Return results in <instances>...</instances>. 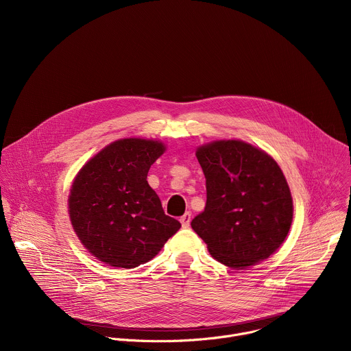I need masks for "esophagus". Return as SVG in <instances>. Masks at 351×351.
<instances>
[{
    "instance_id": "34e87169",
    "label": "esophagus",
    "mask_w": 351,
    "mask_h": 351,
    "mask_svg": "<svg viewBox=\"0 0 351 351\" xmlns=\"http://www.w3.org/2000/svg\"><path fill=\"white\" fill-rule=\"evenodd\" d=\"M190 221H191V214L190 213H186L183 217H180V223L183 228H187L190 225Z\"/></svg>"
}]
</instances>
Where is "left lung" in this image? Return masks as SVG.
Instances as JSON below:
<instances>
[{
    "instance_id": "obj_1",
    "label": "left lung",
    "mask_w": 351,
    "mask_h": 351,
    "mask_svg": "<svg viewBox=\"0 0 351 351\" xmlns=\"http://www.w3.org/2000/svg\"><path fill=\"white\" fill-rule=\"evenodd\" d=\"M207 186L204 211L191 221L210 254L232 269L271 257L293 221V198L278 162L264 149L236 138L195 149Z\"/></svg>"
}]
</instances>
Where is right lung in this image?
Wrapping results in <instances>:
<instances>
[{
	"label": "right lung",
	"instance_id": "obj_1",
	"mask_svg": "<svg viewBox=\"0 0 351 351\" xmlns=\"http://www.w3.org/2000/svg\"><path fill=\"white\" fill-rule=\"evenodd\" d=\"M165 152L160 140L125 137L99 149L76 173L68 214L80 243L98 261L136 268L153 260L180 229L147 182L149 167Z\"/></svg>",
	"mask_w": 351,
	"mask_h": 351
}]
</instances>
